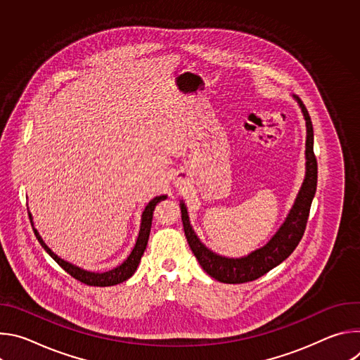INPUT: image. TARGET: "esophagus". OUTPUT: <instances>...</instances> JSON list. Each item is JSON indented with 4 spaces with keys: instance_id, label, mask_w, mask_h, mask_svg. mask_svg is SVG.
<instances>
[{
    "instance_id": "esophagus-1",
    "label": "esophagus",
    "mask_w": 360,
    "mask_h": 360,
    "mask_svg": "<svg viewBox=\"0 0 360 360\" xmlns=\"http://www.w3.org/2000/svg\"><path fill=\"white\" fill-rule=\"evenodd\" d=\"M175 184H176V186H178V185H182V184H184V179H181V178H176Z\"/></svg>"
}]
</instances>
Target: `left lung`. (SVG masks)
I'll list each match as a JSON object with an SVG mask.
<instances>
[{
  "instance_id": "8db88e82",
  "label": "left lung",
  "mask_w": 360,
  "mask_h": 360,
  "mask_svg": "<svg viewBox=\"0 0 360 360\" xmlns=\"http://www.w3.org/2000/svg\"><path fill=\"white\" fill-rule=\"evenodd\" d=\"M293 98L297 101L306 121V175L285 222L265 246L250 252L243 258H225V256L214 253L195 235L189 224L185 203L181 202V218L189 248L202 269L219 282L245 283L264 276L288 258L304 233L311 205L316 192L318 162L314 153V127L309 112L299 96L293 95Z\"/></svg>"
}]
</instances>
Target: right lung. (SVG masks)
<instances>
[{
  "mask_svg": "<svg viewBox=\"0 0 360 360\" xmlns=\"http://www.w3.org/2000/svg\"><path fill=\"white\" fill-rule=\"evenodd\" d=\"M167 199V195H161V196H155L152 200H149V203L145 207L143 212H142V218H141V229H139V235H138V239H136V243L131 252V255L128 256V258L117 268L108 271V272H88V271H84L70 262H65L64 259L58 258V256L51 250L45 242L42 240V238L39 236L38 231L35 228L34 229V233L38 239V242L41 243V246L48 252V255L53 258L67 274H70L72 278H75L77 281L85 283V285H89V286H112V285H118L127 279H129L138 265H139V261L142 258V255L146 249V243H148V239H149V232H150V225H152V215H153V210H155L157 203ZM30 215V219H31V225L34 226V222H32V217L31 214L28 212Z\"/></svg>",
  "mask_w": 360,
  "mask_h": 360,
  "instance_id": "add662e5",
  "label": "right lung"
}]
</instances>
